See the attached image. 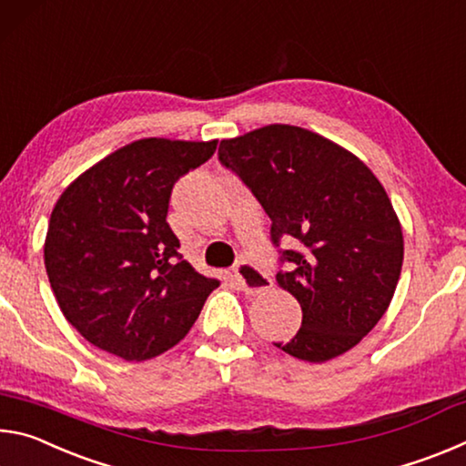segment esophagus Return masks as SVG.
<instances>
[{
	"label": "esophagus",
	"mask_w": 466,
	"mask_h": 466,
	"mask_svg": "<svg viewBox=\"0 0 466 466\" xmlns=\"http://www.w3.org/2000/svg\"><path fill=\"white\" fill-rule=\"evenodd\" d=\"M234 278L238 281V288L248 296H257L263 294V291L269 289L273 286V281L267 278L265 273H261L257 267H252L250 263H238L234 269Z\"/></svg>",
	"instance_id": "obj_1"
}]
</instances>
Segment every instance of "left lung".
<instances>
[{
    "instance_id": "8db88e82",
    "label": "left lung",
    "mask_w": 466,
    "mask_h": 466,
    "mask_svg": "<svg viewBox=\"0 0 466 466\" xmlns=\"http://www.w3.org/2000/svg\"><path fill=\"white\" fill-rule=\"evenodd\" d=\"M219 160L247 185L291 271L278 286L302 309L291 358L322 364L350 351L390 306L403 267V228L380 180L350 149L296 125H265L222 139Z\"/></svg>"
}]
</instances>
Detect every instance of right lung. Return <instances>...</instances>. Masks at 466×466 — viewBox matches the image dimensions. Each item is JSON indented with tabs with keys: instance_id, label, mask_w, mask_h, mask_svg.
<instances>
[{
	"instance_id": "right-lung-1",
	"label": "right lung",
	"mask_w": 466,
	"mask_h": 466,
	"mask_svg": "<svg viewBox=\"0 0 466 466\" xmlns=\"http://www.w3.org/2000/svg\"><path fill=\"white\" fill-rule=\"evenodd\" d=\"M216 147L218 139L131 141L55 203L46 275L63 317L98 350L127 361L160 356L185 339L219 286L185 261L167 222L172 187Z\"/></svg>"
}]
</instances>
